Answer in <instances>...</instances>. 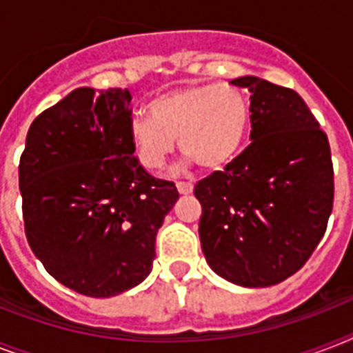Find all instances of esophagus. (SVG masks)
Masks as SVG:
<instances>
[{
    "instance_id": "esophagus-1",
    "label": "esophagus",
    "mask_w": 353,
    "mask_h": 353,
    "mask_svg": "<svg viewBox=\"0 0 353 353\" xmlns=\"http://www.w3.org/2000/svg\"><path fill=\"white\" fill-rule=\"evenodd\" d=\"M177 190H179V194H190L194 190V185L190 181H179L177 183Z\"/></svg>"
}]
</instances>
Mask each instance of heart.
<instances>
[{
    "mask_svg": "<svg viewBox=\"0 0 353 353\" xmlns=\"http://www.w3.org/2000/svg\"><path fill=\"white\" fill-rule=\"evenodd\" d=\"M148 117H133L128 137L146 170H159L179 148L207 170L229 165L243 146L251 110L234 85L192 84L166 90L152 99Z\"/></svg>",
    "mask_w": 353,
    "mask_h": 353,
    "instance_id": "heart-1",
    "label": "heart"
}]
</instances>
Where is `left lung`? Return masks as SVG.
Returning a JSON list of instances; mask_svg holds the SVG:
<instances>
[{
  "instance_id": "1",
  "label": "left lung",
  "mask_w": 353,
  "mask_h": 353,
  "mask_svg": "<svg viewBox=\"0 0 353 353\" xmlns=\"http://www.w3.org/2000/svg\"><path fill=\"white\" fill-rule=\"evenodd\" d=\"M231 84L251 93L252 143L194 187L199 240L214 273L268 288L295 274L326 232L334 165L326 133L296 91L258 77Z\"/></svg>"
}]
</instances>
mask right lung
I'll use <instances>...</instances> for the list:
<instances>
[{"mask_svg":"<svg viewBox=\"0 0 353 353\" xmlns=\"http://www.w3.org/2000/svg\"><path fill=\"white\" fill-rule=\"evenodd\" d=\"M132 95L79 88L32 121L19 157L25 234L60 284L106 299L152 271L155 236L179 199L128 137Z\"/></svg>","mask_w":353,"mask_h":353,"instance_id":"right-lung-1","label":"right lung"}]
</instances>
